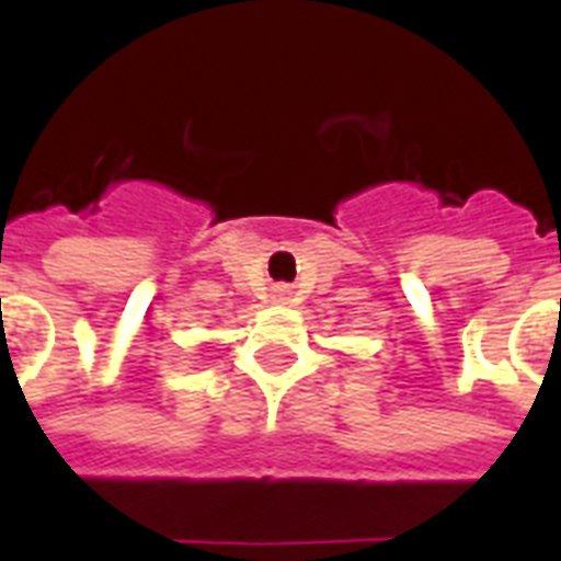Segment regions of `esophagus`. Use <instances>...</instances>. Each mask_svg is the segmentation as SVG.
<instances>
[{"mask_svg": "<svg viewBox=\"0 0 561 561\" xmlns=\"http://www.w3.org/2000/svg\"><path fill=\"white\" fill-rule=\"evenodd\" d=\"M273 297L279 299V302H285V299H288V297H290V288H285V285H279V288L273 290Z\"/></svg>", "mask_w": 561, "mask_h": 561, "instance_id": "esophagus-1", "label": "esophagus"}]
</instances>
